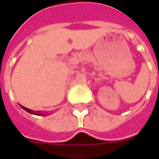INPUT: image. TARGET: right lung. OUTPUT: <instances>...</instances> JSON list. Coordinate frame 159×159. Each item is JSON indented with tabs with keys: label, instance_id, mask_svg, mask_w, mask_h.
Returning <instances> with one entry per match:
<instances>
[{
	"label": "right lung",
	"instance_id": "1",
	"mask_svg": "<svg viewBox=\"0 0 159 159\" xmlns=\"http://www.w3.org/2000/svg\"><path fill=\"white\" fill-rule=\"evenodd\" d=\"M21 107H22V106H21ZM22 108H23V109H25L26 111L30 112V113L36 114V115H42V114H41V111H36V112H34V111H32L30 110V109H28V108H26V107H22Z\"/></svg>",
	"mask_w": 159,
	"mask_h": 159
}]
</instances>
